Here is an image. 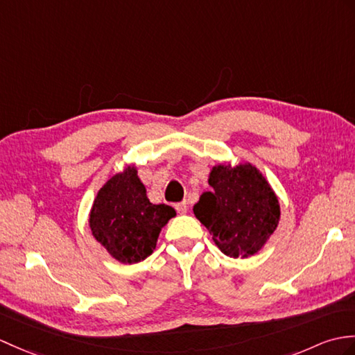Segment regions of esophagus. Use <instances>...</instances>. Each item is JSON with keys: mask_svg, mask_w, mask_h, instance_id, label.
<instances>
[{"mask_svg": "<svg viewBox=\"0 0 355 355\" xmlns=\"http://www.w3.org/2000/svg\"><path fill=\"white\" fill-rule=\"evenodd\" d=\"M175 210L180 213V215H184V213L187 211V204L184 201L175 204Z\"/></svg>", "mask_w": 355, "mask_h": 355, "instance_id": "34e87169", "label": "esophagus"}]
</instances>
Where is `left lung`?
Returning a JSON list of instances; mask_svg holds the SVG:
<instances>
[{"mask_svg":"<svg viewBox=\"0 0 355 355\" xmlns=\"http://www.w3.org/2000/svg\"><path fill=\"white\" fill-rule=\"evenodd\" d=\"M210 192L193 205L198 220L228 257H251L275 232L279 202L268 180L251 163L216 164L209 175Z\"/></svg>","mask_w":355,"mask_h":355,"instance_id":"left-lung-1","label":"left lung"}]
</instances>
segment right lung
I'll list each match as a JSON object with an SVG mask.
<instances>
[{
  "label": "right lung",
  "mask_w": 355,
  "mask_h": 355,
  "mask_svg": "<svg viewBox=\"0 0 355 355\" xmlns=\"http://www.w3.org/2000/svg\"><path fill=\"white\" fill-rule=\"evenodd\" d=\"M175 215L171 205L150 202L137 169L127 166L98 191L89 227L113 259L133 265L153 254L162 228Z\"/></svg>",
  "instance_id": "right-lung-1"
}]
</instances>
